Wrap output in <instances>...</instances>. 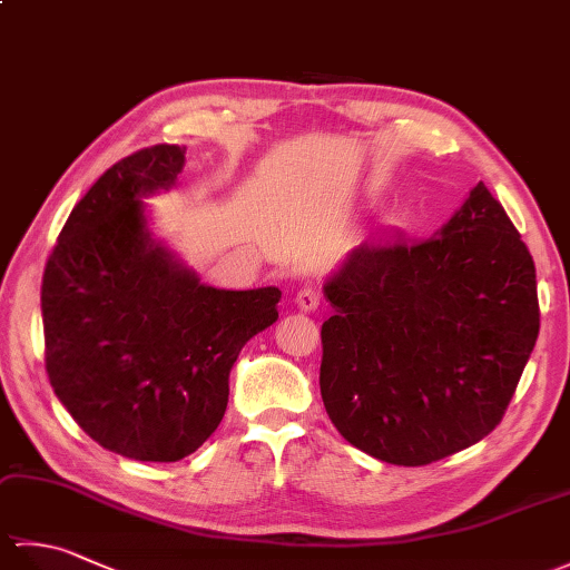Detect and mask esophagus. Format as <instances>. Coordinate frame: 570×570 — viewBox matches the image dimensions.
Wrapping results in <instances>:
<instances>
[{"label": "esophagus", "mask_w": 570, "mask_h": 570, "mask_svg": "<svg viewBox=\"0 0 570 570\" xmlns=\"http://www.w3.org/2000/svg\"><path fill=\"white\" fill-rule=\"evenodd\" d=\"M318 304H321L318 286L306 284V286H301L298 292H296V306H298L301 311H316Z\"/></svg>", "instance_id": "esophagus-1"}]
</instances>
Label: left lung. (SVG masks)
<instances>
[{
    "label": "left lung",
    "mask_w": 570,
    "mask_h": 570,
    "mask_svg": "<svg viewBox=\"0 0 570 570\" xmlns=\"http://www.w3.org/2000/svg\"><path fill=\"white\" fill-rule=\"evenodd\" d=\"M321 396L347 443L429 465L502 421L539 335L534 259L488 186L423 242H362L325 278Z\"/></svg>",
    "instance_id": "left-lung-1"
}]
</instances>
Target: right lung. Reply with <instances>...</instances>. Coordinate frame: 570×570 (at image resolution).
I'll use <instances>...</instances> for the list:
<instances>
[{
    "label": "right lung",
    "instance_id": "1",
    "mask_svg": "<svg viewBox=\"0 0 570 570\" xmlns=\"http://www.w3.org/2000/svg\"><path fill=\"white\" fill-rule=\"evenodd\" d=\"M186 147L156 144L95 180L72 208L41 286L46 372L102 448L176 463L223 421L229 370L278 318L276 286L203 284L147 223L144 198L176 186Z\"/></svg>",
    "mask_w": 570,
    "mask_h": 570
}]
</instances>
